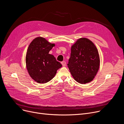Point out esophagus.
<instances>
[{
	"label": "esophagus",
	"mask_w": 124,
	"mask_h": 124,
	"mask_svg": "<svg viewBox=\"0 0 124 124\" xmlns=\"http://www.w3.org/2000/svg\"><path fill=\"white\" fill-rule=\"evenodd\" d=\"M61 63H62V65L63 66H65L66 65V62H64V61L62 62H61Z\"/></svg>",
	"instance_id": "34e87169"
}]
</instances>
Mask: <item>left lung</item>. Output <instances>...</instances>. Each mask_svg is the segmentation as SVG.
<instances>
[{
  "label": "left lung",
  "mask_w": 124,
  "mask_h": 124,
  "mask_svg": "<svg viewBox=\"0 0 124 124\" xmlns=\"http://www.w3.org/2000/svg\"><path fill=\"white\" fill-rule=\"evenodd\" d=\"M68 66L78 82L85 84L93 80L100 66L98 50L93 43L85 38L78 39L71 46Z\"/></svg>",
  "instance_id": "left-lung-1"
}]
</instances>
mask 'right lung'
Listing matches in <instances>:
<instances>
[{
    "instance_id": "add662e5",
    "label": "right lung",
    "mask_w": 124,
    "mask_h": 124,
    "mask_svg": "<svg viewBox=\"0 0 124 124\" xmlns=\"http://www.w3.org/2000/svg\"><path fill=\"white\" fill-rule=\"evenodd\" d=\"M55 46L44 38H36L29 45L26 56V68L31 78L39 83H45L52 80L56 71L62 68L49 52Z\"/></svg>"
}]
</instances>
